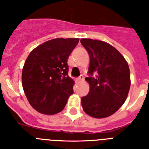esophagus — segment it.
<instances>
[{
	"label": "esophagus",
	"mask_w": 149,
	"mask_h": 149,
	"mask_svg": "<svg viewBox=\"0 0 149 149\" xmlns=\"http://www.w3.org/2000/svg\"><path fill=\"white\" fill-rule=\"evenodd\" d=\"M82 79H84V76H80L79 77H78V78L77 79V82H80Z\"/></svg>",
	"instance_id": "1"
}]
</instances>
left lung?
<instances>
[{"instance_id": "obj_1", "label": "left lung", "mask_w": 149, "mask_h": 149, "mask_svg": "<svg viewBox=\"0 0 149 149\" xmlns=\"http://www.w3.org/2000/svg\"><path fill=\"white\" fill-rule=\"evenodd\" d=\"M80 42L90 56L88 72L91 75L85 79L90 91L81 98L82 107L93 118H107L127 99L131 86L129 66L124 56L108 43L91 38H82Z\"/></svg>"}]
</instances>
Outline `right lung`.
<instances>
[{"instance_id":"right-lung-1","label":"right lung","mask_w":149,"mask_h":149,"mask_svg":"<svg viewBox=\"0 0 149 149\" xmlns=\"http://www.w3.org/2000/svg\"><path fill=\"white\" fill-rule=\"evenodd\" d=\"M78 42L79 38H54L37 46L26 58L22 86L29 104L39 113H59L73 93L67 60Z\"/></svg>"}]
</instances>
